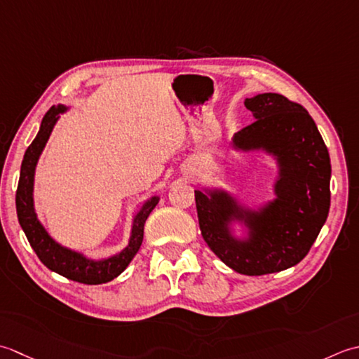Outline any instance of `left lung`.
Returning a JSON list of instances; mask_svg holds the SVG:
<instances>
[{"label": "left lung", "instance_id": "8db88e82", "mask_svg": "<svg viewBox=\"0 0 359 359\" xmlns=\"http://www.w3.org/2000/svg\"><path fill=\"white\" fill-rule=\"evenodd\" d=\"M255 119L231 139L236 153H263L277 175L259 206L224 187L195 190L201 236L218 259L246 276L279 273L309 254L330 209L332 165L309 111L282 94L245 99Z\"/></svg>", "mask_w": 359, "mask_h": 359}]
</instances>
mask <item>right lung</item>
<instances>
[{"label": "right lung", "mask_w": 359, "mask_h": 359, "mask_svg": "<svg viewBox=\"0 0 359 359\" xmlns=\"http://www.w3.org/2000/svg\"><path fill=\"white\" fill-rule=\"evenodd\" d=\"M65 111H68L67 105H57L49 109L40 123L39 133H36L32 144L29 145L25 153L15 196L18 222L21 229L25 231L32 250L39 255L43 265L49 268L50 271L67 277L69 280L86 285L107 283L116 279L130 265V262L133 260L136 252L139 251L144 238L145 220L149 218L150 212L156 208L159 196L153 195L142 203V206L139 208L136 215L133 217L128 245L122 251L109 255V257H86L83 252L63 246L50 237L35 212L34 180L36 163H39L41 151L45 149L50 133H53V128L55 127L57 121L60 119V114H63Z\"/></svg>", "instance_id": "right-lung-1"}]
</instances>
